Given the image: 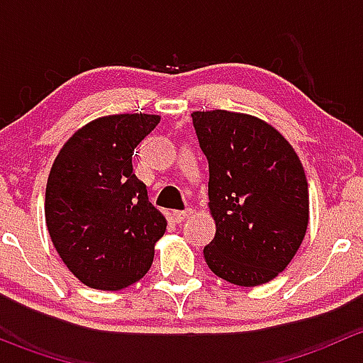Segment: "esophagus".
<instances>
[{"instance_id": "esophagus-1", "label": "esophagus", "mask_w": 363, "mask_h": 363, "mask_svg": "<svg viewBox=\"0 0 363 363\" xmlns=\"http://www.w3.org/2000/svg\"><path fill=\"white\" fill-rule=\"evenodd\" d=\"M189 214H191V208H186V211H174L172 212V219H174L175 223H181L184 221Z\"/></svg>"}]
</instances>
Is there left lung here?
Masks as SVG:
<instances>
[{"instance_id": "8db88e82", "label": "left lung", "mask_w": 363, "mask_h": 363, "mask_svg": "<svg viewBox=\"0 0 363 363\" xmlns=\"http://www.w3.org/2000/svg\"><path fill=\"white\" fill-rule=\"evenodd\" d=\"M208 161V208L216 235L208 269L237 286H259L294 259L309 223L306 172L290 142L250 113L193 112Z\"/></svg>"}]
</instances>
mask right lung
Masks as SVG:
<instances>
[{"label": "right lung", "instance_id": "1", "mask_svg": "<svg viewBox=\"0 0 363 363\" xmlns=\"http://www.w3.org/2000/svg\"><path fill=\"white\" fill-rule=\"evenodd\" d=\"M160 119L152 113L98 117L68 138L50 168V240L69 272L94 290L117 291L142 279L167 230L131 163L135 147Z\"/></svg>", "mask_w": 363, "mask_h": 363}]
</instances>
